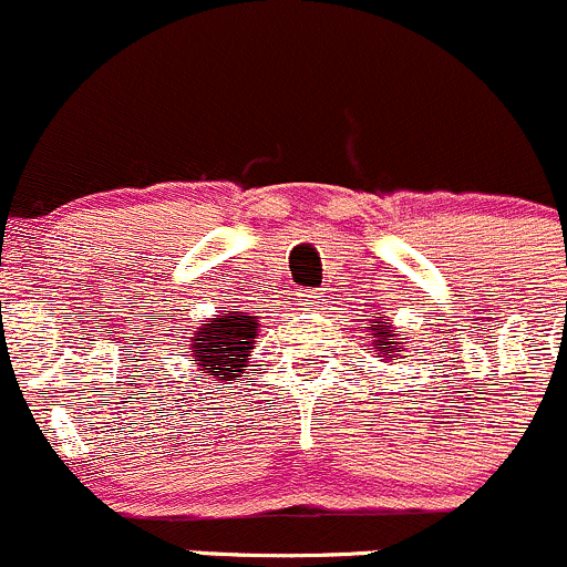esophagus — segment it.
Here are the masks:
<instances>
[{
    "instance_id": "34e87169",
    "label": "esophagus",
    "mask_w": 567,
    "mask_h": 567,
    "mask_svg": "<svg viewBox=\"0 0 567 567\" xmlns=\"http://www.w3.org/2000/svg\"><path fill=\"white\" fill-rule=\"evenodd\" d=\"M302 300H306V302H317V297H322V295H319V291H302Z\"/></svg>"
}]
</instances>
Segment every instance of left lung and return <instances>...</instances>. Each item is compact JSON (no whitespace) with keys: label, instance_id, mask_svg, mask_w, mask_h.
<instances>
[{"label":"left lung","instance_id":"left-lung-1","mask_svg":"<svg viewBox=\"0 0 567 567\" xmlns=\"http://www.w3.org/2000/svg\"><path fill=\"white\" fill-rule=\"evenodd\" d=\"M372 339L374 355L383 358V361H396V355L405 347V341H396V330H389V322L372 324Z\"/></svg>","mask_w":567,"mask_h":567}]
</instances>
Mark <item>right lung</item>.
I'll list each match as a JSON object with an SVG mask.
<instances>
[{
  "mask_svg": "<svg viewBox=\"0 0 567 567\" xmlns=\"http://www.w3.org/2000/svg\"><path fill=\"white\" fill-rule=\"evenodd\" d=\"M259 336V317H250L248 311L217 313L204 328L193 333L189 352L198 361L200 372L215 374L217 380L243 378L245 363L250 361V350Z\"/></svg>",
  "mask_w": 567,
  "mask_h": 567,
  "instance_id": "1",
  "label": "right lung"
}]
</instances>
